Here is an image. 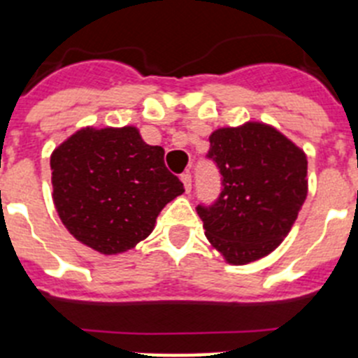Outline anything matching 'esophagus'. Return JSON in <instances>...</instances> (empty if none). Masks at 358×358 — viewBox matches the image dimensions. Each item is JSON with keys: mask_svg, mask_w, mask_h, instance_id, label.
Returning a JSON list of instances; mask_svg holds the SVG:
<instances>
[{"mask_svg": "<svg viewBox=\"0 0 358 358\" xmlns=\"http://www.w3.org/2000/svg\"><path fill=\"white\" fill-rule=\"evenodd\" d=\"M181 181H182V185H185L186 194H189V192H192V173H189V172L182 173Z\"/></svg>", "mask_w": 358, "mask_h": 358, "instance_id": "obj_1", "label": "esophagus"}]
</instances>
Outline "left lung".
Masks as SVG:
<instances>
[{
  "label": "left lung",
  "mask_w": 358,
  "mask_h": 358,
  "mask_svg": "<svg viewBox=\"0 0 358 358\" xmlns=\"http://www.w3.org/2000/svg\"><path fill=\"white\" fill-rule=\"evenodd\" d=\"M208 159L222 176L210 206L199 204L206 236L233 265L260 260L281 243L306 199V156L265 123L217 129Z\"/></svg>",
  "instance_id": "obj_1"
}]
</instances>
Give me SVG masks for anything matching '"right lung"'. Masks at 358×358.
I'll use <instances>...</instances> for the list:
<instances>
[{
    "label": "right lung",
    "instance_id": "obj_1",
    "mask_svg": "<svg viewBox=\"0 0 358 358\" xmlns=\"http://www.w3.org/2000/svg\"><path fill=\"white\" fill-rule=\"evenodd\" d=\"M53 202L66 229L102 255L147 238L170 201L185 192L164 150L136 127L82 129L50 157Z\"/></svg>",
    "mask_w": 358,
    "mask_h": 358
}]
</instances>
